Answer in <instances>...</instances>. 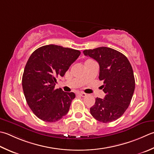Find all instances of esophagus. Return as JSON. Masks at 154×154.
I'll list each match as a JSON object with an SVG mask.
<instances>
[{"label":"esophagus","instance_id":"34e87169","mask_svg":"<svg viewBox=\"0 0 154 154\" xmlns=\"http://www.w3.org/2000/svg\"><path fill=\"white\" fill-rule=\"evenodd\" d=\"M78 95H80V96H81V97H85V96H87V94H86V93H83V92H79V93H78Z\"/></svg>","mask_w":154,"mask_h":154}]
</instances>
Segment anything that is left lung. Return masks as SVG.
<instances>
[{"label":"left lung","instance_id":"left-lung-1","mask_svg":"<svg viewBox=\"0 0 154 154\" xmlns=\"http://www.w3.org/2000/svg\"><path fill=\"white\" fill-rule=\"evenodd\" d=\"M99 65V79L105 93L104 99L97 97L90 113L97 121L109 123L119 118L128 109L135 89L132 67L123 54L106 47L83 51Z\"/></svg>","mask_w":154,"mask_h":154}]
</instances>
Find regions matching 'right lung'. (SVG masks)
<instances>
[{"mask_svg": "<svg viewBox=\"0 0 154 154\" xmlns=\"http://www.w3.org/2000/svg\"><path fill=\"white\" fill-rule=\"evenodd\" d=\"M81 52L49 45L39 47L27 61L22 79L24 95L32 111L46 122H55L68 113L73 92L55 89L58 76L63 77Z\"/></svg>", "mask_w": 154, "mask_h": 154, "instance_id": "add662e5", "label": "right lung"}]
</instances>
